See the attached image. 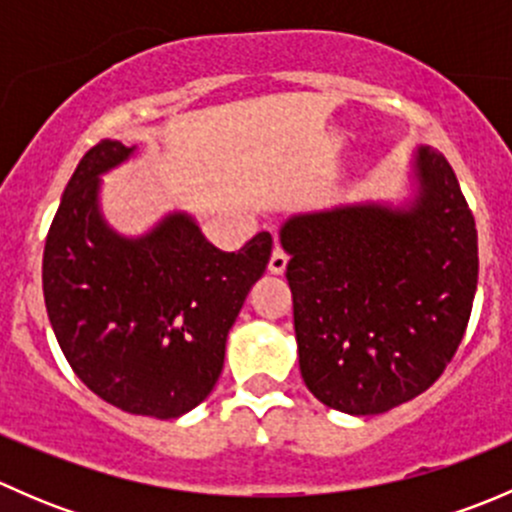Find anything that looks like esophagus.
<instances>
[{
    "label": "esophagus",
    "mask_w": 512,
    "mask_h": 512,
    "mask_svg": "<svg viewBox=\"0 0 512 512\" xmlns=\"http://www.w3.org/2000/svg\"><path fill=\"white\" fill-rule=\"evenodd\" d=\"M267 270H270L272 275H285V270H287V255H285V250H280V247H275V252H272L270 265H267Z\"/></svg>",
    "instance_id": "obj_1"
}]
</instances>
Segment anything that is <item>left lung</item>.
<instances>
[{
  "label": "left lung",
  "instance_id": "obj_1",
  "mask_svg": "<svg viewBox=\"0 0 512 512\" xmlns=\"http://www.w3.org/2000/svg\"><path fill=\"white\" fill-rule=\"evenodd\" d=\"M411 178L401 205H334L280 227L299 371L342 414H384L423 394L471 317L478 232L456 173L418 146Z\"/></svg>",
  "mask_w": 512,
  "mask_h": 512
}]
</instances>
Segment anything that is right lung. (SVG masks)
<instances>
[{"instance_id": "obj_1", "label": "right lung", "mask_w": 512, "mask_h": 512, "mask_svg": "<svg viewBox=\"0 0 512 512\" xmlns=\"http://www.w3.org/2000/svg\"><path fill=\"white\" fill-rule=\"evenodd\" d=\"M133 151L101 141L76 165L46 235V314L96 396L128 414L178 418L213 391L272 235L223 252L188 213H168L138 237L116 232L101 213V175Z\"/></svg>"}]
</instances>
